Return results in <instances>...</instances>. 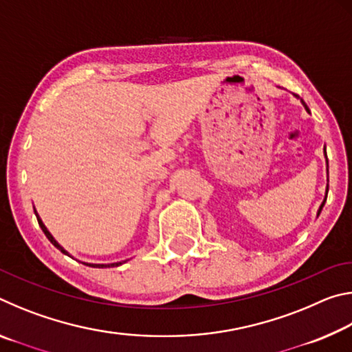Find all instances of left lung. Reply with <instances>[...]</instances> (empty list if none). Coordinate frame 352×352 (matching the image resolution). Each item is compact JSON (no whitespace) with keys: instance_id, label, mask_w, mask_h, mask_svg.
I'll use <instances>...</instances> for the list:
<instances>
[{"instance_id":"1","label":"left lung","mask_w":352,"mask_h":352,"mask_svg":"<svg viewBox=\"0 0 352 352\" xmlns=\"http://www.w3.org/2000/svg\"><path fill=\"white\" fill-rule=\"evenodd\" d=\"M295 96H296V94H295ZM296 98H298V96H296ZM301 104L305 105V109L309 111L307 105H306V102H305V100H302V99H301ZM327 190H329V186H327V189H326V197H327ZM326 197H324V200H323V204H321V206H320V210H318V216H320V212H321V210H323V206H324V204H326Z\"/></svg>"}]
</instances>
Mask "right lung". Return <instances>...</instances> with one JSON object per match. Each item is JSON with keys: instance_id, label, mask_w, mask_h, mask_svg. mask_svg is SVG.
I'll use <instances>...</instances> for the list:
<instances>
[{"instance_id": "add662e5", "label": "right lung", "mask_w": 352, "mask_h": 352, "mask_svg": "<svg viewBox=\"0 0 352 352\" xmlns=\"http://www.w3.org/2000/svg\"><path fill=\"white\" fill-rule=\"evenodd\" d=\"M34 212H35V216H37V220H38V225H40V228L41 230H43V233H45V236L47 237V239H50L51 241V243H52V245H54L56 248H58V250H60V252L62 253H65V254H68V252H67V250H65L62 245H60V243H58L56 239H54V237H52V234L50 233V231H47V228H46V226H45V223L43 222H41V219H40V216H38V214H37V211H35V208H34ZM83 264H85V265H88V267H99V269H104V267H118V265H121L122 264V262H113V264H87V262H83Z\"/></svg>"}]
</instances>
